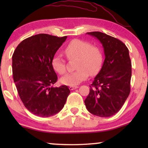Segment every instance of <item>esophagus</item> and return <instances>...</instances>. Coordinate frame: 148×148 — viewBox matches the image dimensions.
Wrapping results in <instances>:
<instances>
[{"instance_id":"1","label":"esophagus","mask_w":148,"mask_h":148,"mask_svg":"<svg viewBox=\"0 0 148 148\" xmlns=\"http://www.w3.org/2000/svg\"><path fill=\"white\" fill-rule=\"evenodd\" d=\"M78 88V86H70L69 87V89H70V90H75V89H76V88Z\"/></svg>"}]
</instances>
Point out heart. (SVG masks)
<instances>
[{
	"instance_id": "b5f03b06",
	"label": "heart",
	"mask_w": 148,
	"mask_h": 148,
	"mask_svg": "<svg viewBox=\"0 0 148 148\" xmlns=\"http://www.w3.org/2000/svg\"><path fill=\"white\" fill-rule=\"evenodd\" d=\"M68 59H77V71L66 74L60 79L62 84L75 86L84 82L90 75H95L100 71L103 63L102 50L90 42L75 39L70 42L64 49ZM52 68L58 74L66 73V62L59 54H55L52 58Z\"/></svg>"
}]
</instances>
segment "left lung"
<instances>
[{
	"label": "left lung",
	"instance_id": "obj_1",
	"mask_svg": "<svg viewBox=\"0 0 148 148\" xmlns=\"http://www.w3.org/2000/svg\"><path fill=\"white\" fill-rule=\"evenodd\" d=\"M87 34L101 42L105 59L84 102L92 114L109 117L119 112L130 94L131 62L129 50L121 40L106 34L93 32Z\"/></svg>",
	"mask_w": 148,
	"mask_h": 148
}]
</instances>
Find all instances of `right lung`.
<instances>
[{
  "instance_id": "1",
  "label": "right lung",
  "mask_w": 148,
  "mask_h": 148,
  "mask_svg": "<svg viewBox=\"0 0 148 148\" xmlns=\"http://www.w3.org/2000/svg\"><path fill=\"white\" fill-rule=\"evenodd\" d=\"M67 36L40 34L23 40L12 56L13 77L24 106L32 114L48 117L60 111L70 90L57 82L52 58Z\"/></svg>"
}]
</instances>
